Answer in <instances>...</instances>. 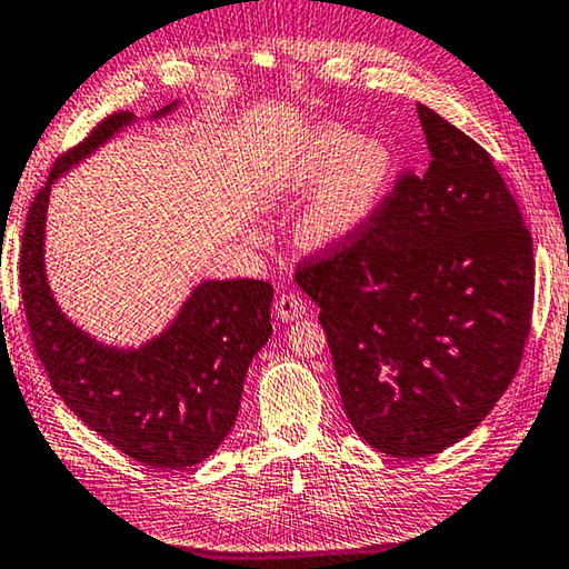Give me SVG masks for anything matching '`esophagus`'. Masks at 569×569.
Returning <instances> with one entry per match:
<instances>
[{
	"label": "esophagus",
	"mask_w": 569,
	"mask_h": 569,
	"mask_svg": "<svg viewBox=\"0 0 569 569\" xmlns=\"http://www.w3.org/2000/svg\"><path fill=\"white\" fill-rule=\"evenodd\" d=\"M274 315L279 322H295L305 315V305L300 297H295L292 292H282L274 302Z\"/></svg>",
	"instance_id": "1"
}]
</instances>
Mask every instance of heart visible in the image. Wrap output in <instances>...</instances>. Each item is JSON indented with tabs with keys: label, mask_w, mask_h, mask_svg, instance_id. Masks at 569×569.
I'll return each mask as SVG.
<instances>
[{
	"label": "heart",
	"mask_w": 569,
	"mask_h": 569,
	"mask_svg": "<svg viewBox=\"0 0 569 569\" xmlns=\"http://www.w3.org/2000/svg\"><path fill=\"white\" fill-rule=\"evenodd\" d=\"M395 154L381 139L315 124L274 160L259 188L264 208H292L308 198L295 223L302 249L333 251L358 239L387 200Z\"/></svg>",
	"instance_id": "b5f03b06"
}]
</instances>
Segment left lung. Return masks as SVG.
Instances as JSON below:
<instances>
[{
  "label": "left lung",
  "mask_w": 569,
  "mask_h": 569,
  "mask_svg": "<svg viewBox=\"0 0 569 569\" xmlns=\"http://www.w3.org/2000/svg\"><path fill=\"white\" fill-rule=\"evenodd\" d=\"M430 170L358 239L297 269L320 308L343 409L379 452L427 458L483 422L521 363L535 254L483 147L417 103Z\"/></svg>",
  "instance_id": "1"
}]
</instances>
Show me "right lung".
Masks as SVG:
<instances>
[{"label": "right lung", "mask_w": 569, "mask_h": 569, "mask_svg": "<svg viewBox=\"0 0 569 569\" xmlns=\"http://www.w3.org/2000/svg\"><path fill=\"white\" fill-rule=\"evenodd\" d=\"M180 103L147 119L168 117ZM137 121L132 111L111 113L52 164L24 221L20 287L34 351L56 395L124 456L182 470L213 456L231 432L251 358L272 336L274 290L259 279H203L168 326L139 346L107 343L68 318L46 267L52 186Z\"/></svg>", "instance_id": "add662e5"}]
</instances>
